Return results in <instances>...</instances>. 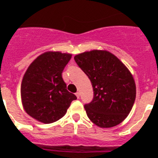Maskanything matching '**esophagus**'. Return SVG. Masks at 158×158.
Returning a JSON list of instances; mask_svg holds the SVG:
<instances>
[{
    "mask_svg": "<svg viewBox=\"0 0 158 158\" xmlns=\"http://www.w3.org/2000/svg\"><path fill=\"white\" fill-rule=\"evenodd\" d=\"M75 95H76L77 98H79V97H80V93H79V92H77V93H75Z\"/></svg>",
    "mask_w": 158,
    "mask_h": 158,
    "instance_id": "obj_1",
    "label": "esophagus"
}]
</instances>
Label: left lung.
Instances as JSON below:
<instances>
[{"label": "left lung", "mask_w": 158, "mask_h": 158, "mask_svg": "<svg viewBox=\"0 0 158 158\" xmlns=\"http://www.w3.org/2000/svg\"><path fill=\"white\" fill-rule=\"evenodd\" d=\"M74 60L89 77L93 88V100L85 104L89 119L103 128L123 122L136 97L135 81L127 68L106 51L82 53L76 55Z\"/></svg>", "instance_id": "left-lung-1"}]
</instances>
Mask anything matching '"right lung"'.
<instances>
[{
	"mask_svg": "<svg viewBox=\"0 0 158 158\" xmlns=\"http://www.w3.org/2000/svg\"><path fill=\"white\" fill-rule=\"evenodd\" d=\"M71 54L46 52L29 65L21 84V99L26 112L43 123L64 116L71 102L77 99L66 89L62 79Z\"/></svg>",
	"mask_w": 158,
	"mask_h": 158,
	"instance_id": "obj_1",
	"label": "right lung"
}]
</instances>
